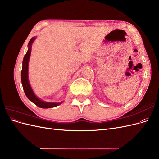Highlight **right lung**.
I'll list each match as a JSON object with an SVG mask.
<instances>
[{
  "instance_id": "obj_1",
  "label": "right lung",
  "mask_w": 159,
  "mask_h": 159,
  "mask_svg": "<svg viewBox=\"0 0 159 159\" xmlns=\"http://www.w3.org/2000/svg\"><path fill=\"white\" fill-rule=\"evenodd\" d=\"M35 40V38H32L30 42H28V50L27 53L24 57V60L22 61V69L21 72V81L23 89L25 91V93L28 99L30 100L32 103H34L38 107L40 108H51L60 105L61 103H48L45 102L38 99L35 94L34 93L33 91L30 87V85L28 81V61H29L30 56L31 54L32 50V44Z\"/></svg>"
}]
</instances>
